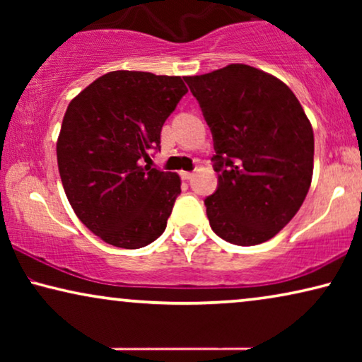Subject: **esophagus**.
I'll list each match as a JSON object with an SVG mask.
<instances>
[{"instance_id":"esophagus-1","label":"esophagus","mask_w":362,"mask_h":362,"mask_svg":"<svg viewBox=\"0 0 362 362\" xmlns=\"http://www.w3.org/2000/svg\"><path fill=\"white\" fill-rule=\"evenodd\" d=\"M192 176H194V173H191V171H181V177H182V180L189 181V180H192Z\"/></svg>"}]
</instances>
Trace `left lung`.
<instances>
[{
    "label": "left lung",
    "instance_id": "left-lung-1",
    "mask_svg": "<svg viewBox=\"0 0 362 362\" xmlns=\"http://www.w3.org/2000/svg\"><path fill=\"white\" fill-rule=\"evenodd\" d=\"M211 128L217 189L204 199L211 229L257 245L288 224L313 176V128L295 93L245 64L185 77Z\"/></svg>",
    "mask_w": 362,
    "mask_h": 362
}]
</instances>
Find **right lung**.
Segmentation results:
<instances>
[{
	"mask_svg": "<svg viewBox=\"0 0 362 362\" xmlns=\"http://www.w3.org/2000/svg\"><path fill=\"white\" fill-rule=\"evenodd\" d=\"M186 92L181 77L115 71L69 103L59 175L74 212L107 244L140 249L165 232L181 180L143 163Z\"/></svg>",
	"mask_w": 362,
	"mask_h": 362,
	"instance_id": "1",
	"label": "right lung"
}]
</instances>
